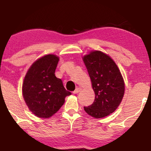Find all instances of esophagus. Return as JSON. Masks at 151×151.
<instances>
[{
	"label": "esophagus",
	"mask_w": 151,
	"mask_h": 151,
	"mask_svg": "<svg viewBox=\"0 0 151 151\" xmlns=\"http://www.w3.org/2000/svg\"><path fill=\"white\" fill-rule=\"evenodd\" d=\"M80 91H81V88H77L75 90H74V91H73V93H74V94L78 93L80 92Z\"/></svg>",
	"instance_id": "esophagus-1"
}]
</instances>
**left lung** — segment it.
Listing matches in <instances>:
<instances>
[{"mask_svg": "<svg viewBox=\"0 0 151 151\" xmlns=\"http://www.w3.org/2000/svg\"><path fill=\"white\" fill-rule=\"evenodd\" d=\"M95 93V99L85 112L95 118L112 113L121 104L125 85L122 75L110 57L102 52L93 51L83 57Z\"/></svg>", "mask_w": 151, "mask_h": 151, "instance_id": "1", "label": "left lung"}]
</instances>
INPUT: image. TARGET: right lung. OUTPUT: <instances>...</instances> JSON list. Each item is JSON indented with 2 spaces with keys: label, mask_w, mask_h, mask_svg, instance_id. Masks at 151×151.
Instances as JSON below:
<instances>
[{
  "label": "right lung",
  "mask_w": 151,
  "mask_h": 151,
  "mask_svg": "<svg viewBox=\"0 0 151 151\" xmlns=\"http://www.w3.org/2000/svg\"><path fill=\"white\" fill-rule=\"evenodd\" d=\"M58 61L54 55L38 59L24 79L23 98L29 109L39 118H48L56 113L64 104L65 98L71 94L55 75Z\"/></svg>",
  "instance_id": "1"
}]
</instances>
